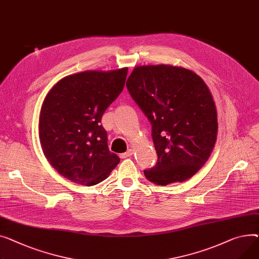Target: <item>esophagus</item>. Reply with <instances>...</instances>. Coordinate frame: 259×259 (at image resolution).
Instances as JSON below:
<instances>
[{"mask_svg": "<svg viewBox=\"0 0 259 259\" xmlns=\"http://www.w3.org/2000/svg\"><path fill=\"white\" fill-rule=\"evenodd\" d=\"M133 153H134L133 149H128V150L126 151V153L121 154L120 157H121V158H128V157H132V156H133Z\"/></svg>", "mask_w": 259, "mask_h": 259, "instance_id": "1", "label": "esophagus"}]
</instances>
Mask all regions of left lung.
<instances>
[{"label":"left lung","instance_id":"left-lung-1","mask_svg":"<svg viewBox=\"0 0 259 259\" xmlns=\"http://www.w3.org/2000/svg\"><path fill=\"white\" fill-rule=\"evenodd\" d=\"M126 87L151 123L158 161L144 170L146 179L160 186L190 179L209 159L218 136L207 84L191 70L148 65L136 67Z\"/></svg>","mask_w":259,"mask_h":259}]
</instances>
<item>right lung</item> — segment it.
<instances>
[{"instance_id":"right-lung-1","label":"right lung","mask_w":259,"mask_h":259,"mask_svg":"<svg viewBox=\"0 0 259 259\" xmlns=\"http://www.w3.org/2000/svg\"><path fill=\"white\" fill-rule=\"evenodd\" d=\"M127 68L84 71L60 79L39 114L41 149L53 168L81 185H96L119 164L111 153L101 118L124 88Z\"/></svg>"}]
</instances>
